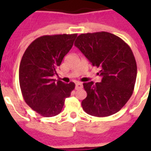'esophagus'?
<instances>
[{
    "mask_svg": "<svg viewBox=\"0 0 151 151\" xmlns=\"http://www.w3.org/2000/svg\"><path fill=\"white\" fill-rule=\"evenodd\" d=\"M83 87V85L81 83H77L75 85V89L76 90H78V89H81V88H82Z\"/></svg>",
    "mask_w": 151,
    "mask_h": 151,
    "instance_id": "obj_1",
    "label": "esophagus"
}]
</instances>
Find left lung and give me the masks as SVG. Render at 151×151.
<instances>
[{"instance_id":"8db88e82","label":"left lung","mask_w":151,"mask_h":151,"mask_svg":"<svg viewBox=\"0 0 151 151\" xmlns=\"http://www.w3.org/2000/svg\"><path fill=\"white\" fill-rule=\"evenodd\" d=\"M74 45L93 66L100 69L101 82H85L87 97L83 110L95 117L114 114L129 101L133 92L137 66L132 51L119 37L108 32L81 34Z\"/></svg>"}]
</instances>
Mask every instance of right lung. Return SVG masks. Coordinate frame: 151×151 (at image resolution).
Returning a JSON list of instances; mask_svg holds the SVG:
<instances>
[{"label": "right lung", "instance_id": "1", "mask_svg": "<svg viewBox=\"0 0 151 151\" xmlns=\"http://www.w3.org/2000/svg\"><path fill=\"white\" fill-rule=\"evenodd\" d=\"M77 34L45 35L32 42L22 55L19 78L25 102L44 117L59 114L75 84L55 81L63 59L70 50Z\"/></svg>", "mask_w": 151, "mask_h": 151}]
</instances>
